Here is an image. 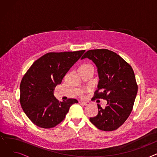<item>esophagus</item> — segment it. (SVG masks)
I'll return each instance as SVG.
<instances>
[{"label": "esophagus", "mask_w": 157, "mask_h": 157, "mask_svg": "<svg viewBox=\"0 0 157 157\" xmlns=\"http://www.w3.org/2000/svg\"><path fill=\"white\" fill-rule=\"evenodd\" d=\"M79 104L82 105H89L90 104V102H79Z\"/></svg>", "instance_id": "34e87169"}]
</instances>
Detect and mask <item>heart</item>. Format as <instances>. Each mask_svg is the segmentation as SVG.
Listing matches in <instances>:
<instances>
[{
  "instance_id": "1",
  "label": "heart",
  "mask_w": 157,
  "mask_h": 157,
  "mask_svg": "<svg viewBox=\"0 0 157 157\" xmlns=\"http://www.w3.org/2000/svg\"><path fill=\"white\" fill-rule=\"evenodd\" d=\"M88 70H92L94 71V68L92 65L90 64H83L82 65L79 69V71H88ZM84 91H82L80 93V95H83Z\"/></svg>"
}]
</instances>
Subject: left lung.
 Masks as SVG:
<instances>
[{
	"label": "left lung",
	"mask_w": 157,
	"mask_h": 157,
	"mask_svg": "<svg viewBox=\"0 0 157 157\" xmlns=\"http://www.w3.org/2000/svg\"><path fill=\"white\" fill-rule=\"evenodd\" d=\"M85 58L95 63L100 79L92 100L102 98L108 102L104 108L97 104L98 113L90 121L101 130H116L133 108L138 89L134 72L129 63L109 49L88 50L81 59Z\"/></svg>",
	"instance_id": "1"
}]
</instances>
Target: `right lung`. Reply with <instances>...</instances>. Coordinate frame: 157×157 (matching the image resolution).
Here are the masks:
<instances>
[{"label": "right lung", "instance_id": "1", "mask_svg": "<svg viewBox=\"0 0 157 157\" xmlns=\"http://www.w3.org/2000/svg\"><path fill=\"white\" fill-rule=\"evenodd\" d=\"M85 50L50 52L36 60L20 83V102L27 117L36 125L51 128L65 118L75 98L60 102L53 95L55 87Z\"/></svg>", "mask_w": 157, "mask_h": 157}]
</instances>
